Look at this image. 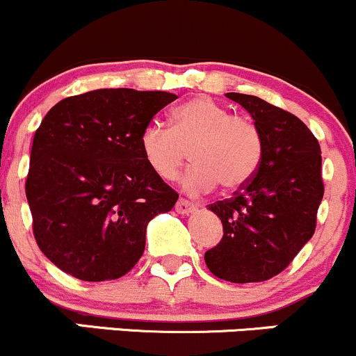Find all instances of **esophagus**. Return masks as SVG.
<instances>
[{"mask_svg":"<svg viewBox=\"0 0 356 356\" xmlns=\"http://www.w3.org/2000/svg\"><path fill=\"white\" fill-rule=\"evenodd\" d=\"M175 211H177L179 215H189V213L196 211V207H194L193 203H189V201L179 200L177 203H175Z\"/></svg>","mask_w":356,"mask_h":356,"instance_id":"1","label":"esophagus"}]
</instances>
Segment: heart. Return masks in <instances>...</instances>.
Segmentation results:
<instances>
[{"instance_id": "1", "label": "heart", "mask_w": 356, "mask_h": 356, "mask_svg": "<svg viewBox=\"0 0 356 356\" xmlns=\"http://www.w3.org/2000/svg\"><path fill=\"white\" fill-rule=\"evenodd\" d=\"M170 129L149 122L140 134L145 163L163 181H174L191 153L194 165L182 179L186 193L197 196L218 184L235 191L249 184L263 162L264 140L247 115L232 114L211 97L186 100L168 115Z\"/></svg>"}]
</instances>
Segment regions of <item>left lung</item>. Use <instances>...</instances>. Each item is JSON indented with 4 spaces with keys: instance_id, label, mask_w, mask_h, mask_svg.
Listing matches in <instances>:
<instances>
[{
    "instance_id": "left-lung-1",
    "label": "left lung",
    "mask_w": 356,
    "mask_h": 356,
    "mask_svg": "<svg viewBox=\"0 0 356 356\" xmlns=\"http://www.w3.org/2000/svg\"><path fill=\"white\" fill-rule=\"evenodd\" d=\"M263 133L264 155L256 175L234 197L209 204L223 238L204 254L218 278L266 282L282 273L314 235L324 196L319 141L297 115L244 93H227Z\"/></svg>"
}]
</instances>
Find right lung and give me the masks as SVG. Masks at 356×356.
Here are the masks:
<instances>
[{"label": "right lung", "mask_w": 356, "mask_h": 356, "mask_svg": "<svg viewBox=\"0 0 356 356\" xmlns=\"http://www.w3.org/2000/svg\"><path fill=\"white\" fill-rule=\"evenodd\" d=\"M175 99L100 88L63 99L42 119L25 193L37 245L61 271L106 282L140 261L149 220L179 197L145 163L140 134Z\"/></svg>", "instance_id": "add662e5"}]
</instances>
